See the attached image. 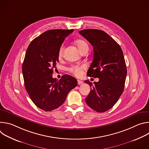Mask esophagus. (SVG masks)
Wrapping results in <instances>:
<instances>
[{"mask_svg":"<svg viewBox=\"0 0 149 149\" xmlns=\"http://www.w3.org/2000/svg\"><path fill=\"white\" fill-rule=\"evenodd\" d=\"M77 82H78V85H81V84H83V82L81 81H80V80H78Z\"/></svg>","mask_w":149,"mask_h":149,"instance_id":"1","label":"esophagus"}]
</instances>
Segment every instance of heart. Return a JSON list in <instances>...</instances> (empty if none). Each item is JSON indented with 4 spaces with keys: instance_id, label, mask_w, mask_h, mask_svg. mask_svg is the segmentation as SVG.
Masks as SVG:
<instances>
[{
    "instance_id": "heart-1",
    "label": "heart",
    "mask_w": 149,
    "mask_h": 149,
    "mask_svg": "<svg viewBox=\"0 0 149 149\" xmlns=\"http://www.w3.org/2000/svg\"><path fill=\"white\" fill-rule=\"evenodd\" d=\"M75 44L77 46L78 49L81 51L83 49L86 48H88V44L86 41H84L81 39H79L75 41ZM63 47L62 45L58 51V55L59 56H61L63 53ZM86 69V66L85 65H72L70 68H68L69 71L74 74V75L77 77H80L82 75L83 70Z\"/></svg>"
}]
</instances>
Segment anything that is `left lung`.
Here are the masks:
<instances>
[{
  "label": "left lung",
  "instance_id": "left-lung-1",
  "mask_svg": "<svg viewBox=\"0 0 149 149\" xmlns=\"http://www.w3.org/2000/svg\"><path fill=\"white\" fill-rule=\"evenodd\" d=\"M79 33L94 49L93 61L87 74L99 78L94 86L85 81L93 86L86 101L94 111L103 113L113 107L124 91L127 68L123 52L116 41L103 31L87 29Z\"/></svg>",
  "mask_w": 149,
  "mask_h": 149
}]
</instances>
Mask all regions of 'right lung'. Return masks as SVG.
Wrapping results in <instances>:
<instances>
[{
  "instance_id": "obj_1",
  "label": "right lung",
  "mask_w": 149,
  "mask_h": 149,
  "mask_svg": "<svg viewBox=\"0 0 149 149\" xmlns=\"http://www.w3.org/2000/svg\"><path fill=\"white\" fill-rule=\"evenodd\" d=\"M73 31H47L35 38L26 50L22 64L25 87L31 100L42 110L50 111L59 107L78 84L77 79L68 75H63L59 80L52 78L59 49Z\"/></svg>"
}]
</instances>
